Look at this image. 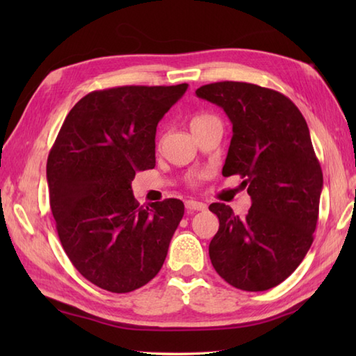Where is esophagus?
I'll return each mask as SVG.
<instances>
[{
	"label": "esophagus",
	"instance_id": "1",
	"mask_svg": "<svg viewBox=\"0 0 356 356\" xmlns=\"http://www.w3.org/2000/svg\"><path fill=\"white\" fill-rule=\"evenodd\" d=\"M185 208H186V211H205L208 207H207V203L199 202V200H186Z\"/></svg>",
	"mask_w": 356,
	"mask_h": 356
}]
</instances>
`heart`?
<instances>
[{"label":"heart","instance_id":"1","mask_svg":"<svg viewBox=\"0 0 356 356\" xmlns=\"http://www.w3.org/2000/svg\"><path fill=\"white\" fill-rule=\"evenodd\" d=\"M208 119H211V116H208V115H199V116H194V118L191 119V122H190L191 130H193V128H195V127H199L200 124L207 122Z\"/></svg>","mask_w":356,"mask_h":356}]
</instances>
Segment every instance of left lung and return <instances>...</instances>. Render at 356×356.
I'll use <instances>...</instances> for the list:
<instances>
[{
	"mask_svg": "<svg viewBox=\"0 0 356 356\" xmlns=\"http://www.w3.org/2000/svg\"><path fill=\"white\" fill-rule=\"evenodd\" d=\"M195 95L229 118L222 174L245 179L252 200L245 217L225 203L209 205L218 217L211 263L237 289L268 291L303 261L318 222L323 172L307 124L289 97L248 82H214Z\"/></svg>",
	"mask_w": 356,
	"mask_h": 356,
	"instance_id": "left-lung-1",
	"label": "left lung"
}]
</instances>
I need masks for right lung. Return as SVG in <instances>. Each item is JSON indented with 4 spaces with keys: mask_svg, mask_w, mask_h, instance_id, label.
I'll list each match as a JSON object with an SVG mask.
<instances>
[{
    "mask_svg": "<svg viewBox=\"0 0 356 356\" xmlns=\"http://www.w3.org/2000/svg\"><path fill=\"white\" fill-rule=\"evenodd\" d=\"M186 88L124 86L88 93L50 149L47 184L59 240L79 274L101 289H139L168 254L184 203L139 207L131 180L154 168L156 127Z\"/></svg>",
    "mask_w": 356,
    "mask_h": 356,
    "instance_id": "right-lung-1",
    "label": "right lung"
}]
</instances>
